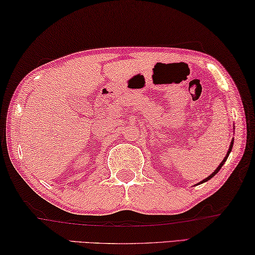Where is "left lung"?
Masks as SVG:
<instances>
[{
    "label": "left lung",
    "mask_w": 255,
    "mask_h": 255,
    "mask_svg": "<svg viewBox=\"0 0 255 255\" xmlns=\"http://www.w3.org/2000/svg\"><path fill=\"white\" fill-rule=\"evenodd\" d=\"M233 145H234V139H233V140H231V144H230L229 151H228V153H227V155H226V158H225V159H223V160H222V162H221V164H220V165H219V167H218V168H216V169L214 170V172H213V173L211 174V175H210V176H208V177H206V178H205V180H203V181H201V182H200V183H204V182H206V181H208V180H211V178H212L213 176H214V175H215V174H218V172H219V170H220V169H221V167L223 166V164H225V162H226V160H227V159H228V155H229V153H230V151H231V149H233Z\"/></svg>",
    "instance_id": "obj_1"
}]
</instances>
